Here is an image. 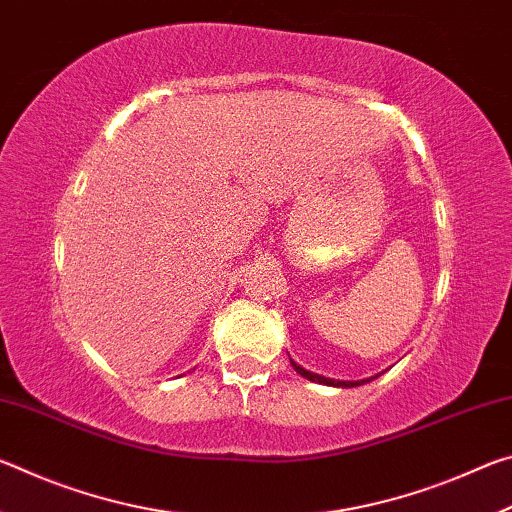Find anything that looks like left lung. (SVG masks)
I'll return each instance as SVG.
<instances>
[{"instance_id":"obj_1","label":"left lung","mask_w":512,"mask_h":512,"mask_svg":"<svg viewBox=\"0 0 512 512\" xmlns=\"http://www.w3.org/2000/svg\"><path fill=\"white\" fill-rule=\"evenodd\" d=\"M291 366H293V370L298 372V375H302L305 379H309V381H316V384H325V386H336V388H354V386H361V384H368V381H372V379H377L379 375H375V377H368V379H359V381H339V379H329V377H323V375H316V372H311V370H305L302 366H298L296 361L291 359Z\"/></svg>"}]
</instances>
